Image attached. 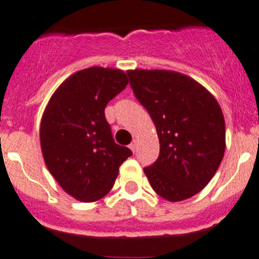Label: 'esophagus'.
Instances as JSON below:
<instances>
[{"mask_svg":"<svg viewBox=\"0 0 259 259\" xmlns=\"http://www.w3.org/2000/svg\"><path fill=\"white\" fill-rule=\"evenodd\" d=\"M129 148H130V150H132L133 153L135 154V151H137V149H138V143H137V140H134V142H133L132 144H130Z\"/></svg>","mask_w":259,"mask_h":259,"instance_id":"34e87169","label":"esophagus"}]
</instances>
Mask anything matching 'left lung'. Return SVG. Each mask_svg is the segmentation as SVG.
Returning <instances> with one entry per match:
<instances>
[{"label":"left lung","mask_w":259,"mask_h":259,"mask_svg":"<svg viewBox=\"0 0 259 259\" xmlns=\"http://www.w3.org/2000/svg\"><path fill=\"white\" fill-rule=\"evenodd\" d=\"M135 96L155 125L160 153L144 173L169 202L198 194L218 170L226 122L218 101L198 81L170 70L126 71Z\"/></svg>","instance_id":"left-lung-1"}]
</instances>
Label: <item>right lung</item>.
<instances>
[{"label":"right lung","mask_w":259,"mask_h":259,"mask_svg":"<svg viewBox=\"0 0 259 259\" xmlns=\"http://www.w3.org/2000/svg\"><path fill=\"white\" fill-rule=\"evenodd\" d=\"M120 69L94 66L67 77L50 98L40 124L49 171L80 202H96L113 188L119 166L132 155L111 137L105 106L126 88Z\"/></svg>","instance_id":"obj_1"}]
</instances>
